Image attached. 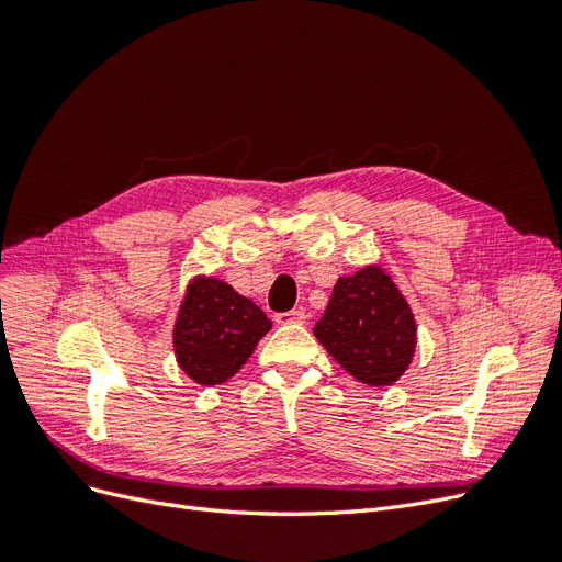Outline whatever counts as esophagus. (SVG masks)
Returning <instances> with one entry per match:
<instances>
[{
  "mask_svg": "<svg viewBox=\"0 0 562 562\" xmlns=\"http://www.w3.org/2000/svg\"><path fill=\"white\" fill-rule=\"evenodd\" d=\"M277 323H279V326H288V323H307V312L293 310V312L277 314Z\"/></svg>",
  "mask_w": 562,
  "mask_h": 562,
  "instance_id": "1",
  "label": "esophagus"
}]
</instances>
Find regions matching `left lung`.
<instances>
[{
    "label": "left lung",
    "mask_w": 562,
    "mask_h": 562,
    "mask_svg": "<svg viewBox=\"0 0 562 562\" xmlns=\"http://www.w3.org/2000/svg\"><path fill=\"white\" fill-rule=\"evenodd\" d=\"M314 335L351 378L368 386L398 382L417 347L411 304L378 265L337 279Z\"/></svg>",
    "instance_id": "1"
}]
</instances>
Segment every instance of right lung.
<instances>
[{"label":"right lung","mask_w":562,"mask_h":562,"mask_svg":"<svg viewBox=\"0 0 562 562\" xmlns=\"http://www.w3.org/2000/svg\"><path fill=\"white\" fill-rule=\"evenodd\" d=\"M271 321L225 281H190L173 326V349L184 375L201 386L227 382L269 333Z\"/></svg>","instance_id":"obj_1"}]
</instances>
